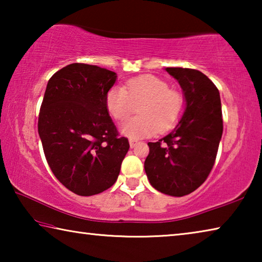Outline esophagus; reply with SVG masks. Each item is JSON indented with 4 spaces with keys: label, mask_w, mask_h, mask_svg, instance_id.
I'll return each instance as SVG.
<instances>
[{
    "label": "esophagus",
    "mask_w": 262,
    "mask_h": 262,
    "mask_svg": "<svg viewBox=\"0 0 262 262\" xmlns=\"http://www.w3.org/2000/svg\"><path fill=\"white\" fill-rule=\"evenodd\" d=\"M137 143H139V141H137V140H134V139H130V140H129L130 148H134Z\"/></svg>",
    "instance_id": "obj_1"
}]
</instances>
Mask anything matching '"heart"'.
Masks as SVG:
<instances>
[{
  "label": "heart",
  "instance_id": "b5f03b06",
  "mask_svg": "<svg viewBox=\"0 0 262 262\" xmlns=\"http://www.w3.org/2000/svg\"><path fill=\"white\" fill-rule=\"evenodd\" d=\"M137 108L139 117L122 123L120 130L130 139L151 136L158 130H166L178 120L184 108V98L179 92L168 89L164 79L154 75H142L128 79L126 89L111 88L106 95V108L117 121H123Z\"/></svg>",
  "mask_w": 262,
  "mask_h": 262
}]
</instances>
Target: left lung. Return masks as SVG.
<instances>
[{"instance_id":"8db88e82","label":"left lung","mask_w":262,"mask_h":262,"mask_svg":"<svg viewBox=\"0 0 262 262\" xmlns=\"http://www.w3.org/2000/svg\"><path fill=\"white\" fill-rule=\"evenodd\" d=\"M183 89L185 110L170 134L149 142L144 170L154 188L184 196L205 183L214 166L223 133L219 89L205 74L165 68Z\"/></svg>"}]
</instances>
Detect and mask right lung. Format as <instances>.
Here are the masks:
<instances>
[{"instance_id":"right-lung-1","label":"right lung","mask_w":262,"mask_h":262,"mask_svg":"<svg viewBox=\"0 0 262 262\" xmlns=\"http://www.w3.org/2000/svg\"><path fill=\"white\" fill-rule=\"evenodd\" d=\"M115 81L108 69L72 63L47 83L38 119L43 152L56 179L81 196L113 186L129 149L106 108Z\"/></svg>"}]
</instances>
